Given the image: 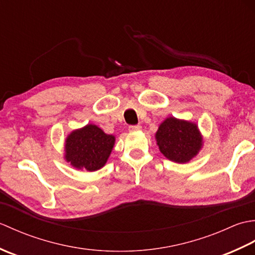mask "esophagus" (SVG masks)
<instances>
[{
	"mask_svg": "<svg viewBox=\"0 0 255 255\" xmlns=\"http://www.w3.org/2000/svg\"><path fill=\"white\" fill-rule=\"evenodd\" d=\"M128 129L130 131H137V130H140L141 129V126L140 125H131V126H129Z\"/></svg>",
	"mask_w": 255,
	"mask_h": 255,
	"instance_id": "1",
	"label": "esophagus"
}]
</instances>
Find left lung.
Here are the masks:
<instances>
[{
    "label": "left lung",
    "mask_w": 255,
    "mask_h": 255,
    "mask_svg": "<svg viewBox=\"0 0 255 255\" xmlns=\"http://www.w3.org/2000/svg\"><path fill=\"white\" fill-rule=\"evenodd\" d=\"M156 144L166 159L176 163H186L202 149L203 138L196 124L169 117L155 133Z\"/></svg>",
    "instance_id": "left-lung-1"
}]
</instances>
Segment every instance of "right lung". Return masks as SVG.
Instances as JSON below:
<instances>
[{
	"label": "right lung",
	"mask_w": 255,
	"mask_h": 255,
	"mask_svg": "<svg viewBox=\"0 0 255 255\" xmlns=\"http://www.w3.org/2000/svg\"><path fill=\"white\" fill-rule=\"evenodd\" d=\"M115 143V137L107 134L96 125L73 130L64 143V159L78 170L90 172L105 165Z\"/></svg>",
	"instance_id": "add662e5"
}]
</instances>
